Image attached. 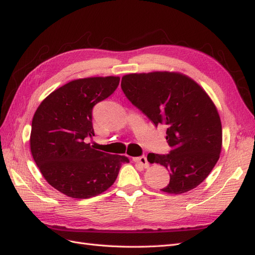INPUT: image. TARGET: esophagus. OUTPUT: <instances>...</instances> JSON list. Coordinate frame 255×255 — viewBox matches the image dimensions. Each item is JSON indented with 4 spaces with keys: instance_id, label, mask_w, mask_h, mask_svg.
Returning <instances> with one entry per match:
<instances>
[{
    "instance_id": "esophagus-1",
    "label": "esophagus",
    "mask_w": 255,
    "mask_h": 255,
    "mask_svg": "<svg viewBox=\"0 0 255 255\" xmlns=\"http://www.w3.org/2000/svg\"><path fill=\"white\" fill-rule=\"evenodd\" d=\"M132 161L134 163H138L140 165H142V167L147 168L149 167V162H147V159L145 156H139V157H133Z\"/></svg>"
}]
</instances>
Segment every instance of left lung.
Segmentation results:
<instances>
[{
    "label": "left lung",
    "mask_w": 255,
    "mask_h": 255,
    "mask_svg": "<svg viewBox=\"0 0 255 255\" xmlns=\"http://www.w3.org/2000/svg\"><path fill=\"white\" fill-rule=\"evenodd\" d=\"M122 89L155 126L167 128L169 154L147 155L169 171V183L161 191L180 194L198 187L214 168L223 144L221 117L209 94L178 72L128 74Z\"/></svg>",
    "instance_id": "left-lung-1"
}]
</instances>
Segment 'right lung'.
Here are the masks:
<instances>
[{
	"instance_id": "add662e5",
	"label": "right lung",
	"mask_w": 255,
	"mask_h": 255,
	"mask_svg": "<svg viewBox=\"0 0 255 255\" xmlns=\"http://www.w3.org/2000/svg\"><path fill=\"white\" fill-rule=\"evenodd\" d=\"M118 76L88 77L67 82L50 93L33 115L30 150L44 179L74 199L96 197L113 185L124 155L93 149L92 109L109 98L120 84Z\"/></svg>"
}]
</instances>
